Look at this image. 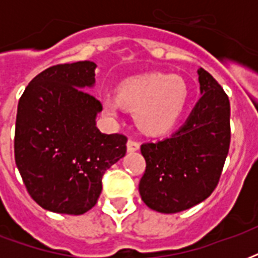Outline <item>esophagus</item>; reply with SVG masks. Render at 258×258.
<instances>
[{
    "mask_svg": "<svg viewBox=\"0 0 258 258\" xmlns=\"http://www.w3.org/2000/svg\"><path fill=\"white\" fill-rule=\"evenodd\" d=\"M139 149H141V145H139L138 142L131 141V139L127 142V151H128V153H135V151H138Z\"/></svg>",
    "mask_w": 258,
    "mask_h": 258,
    "instance_id": "34e87169",
    "label": "esophagus"
}]
</instances>
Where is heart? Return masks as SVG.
Returning a JSON list of instances; mask_svg holds the SVG:
<instances>
[{
	"label": "heart",
	"mask_w": 258,
	"mask_h": 258,
	"mask_svg": "<svg viewBox=\"0 0 258 258\" xmlns=\"http://www.w3.org/2000/svg\"><path fill=\"white\" fill-rule=\"evenodd\" d=\"M188 100V89L179 76L163 74L125 79L117 87V99L103 97V108L116 117L124 105L135 111L138 125L145 133L162 135L171 131L180 120Z\"/></svg>",
	"instance_id": "heart-1"
}]
</instances>
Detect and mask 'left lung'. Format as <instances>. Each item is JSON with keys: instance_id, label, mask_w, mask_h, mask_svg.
<instances>
[{"instance_id": "obj_1", "label": "left lung", "mask_w": 258, "mask_h": 258, "mask_svg": "<svg viewBox=\"0 0 258 258\" xmlns=\"http://www.w3.org/2000/svg\"><path fill=\"white\" fill-rule=\"evenodd\" d=\"M201 99L187 120L163 141L141 146L146 171L139 182L143 202L172 214L205 201L220 180L230 145V103L204 68L197 71Z\"/></svg>"}]
</instances>
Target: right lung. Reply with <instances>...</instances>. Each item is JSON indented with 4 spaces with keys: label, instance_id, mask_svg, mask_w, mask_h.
<instances>
[{
    "label": "right lung",
    "instance_id": "add662e5",
    "mask_svg": "<svg viewBox=\"0 0 258 258\" xmlns=\"http://www.w3.org/2000/svg\"><path fill=\"white\" fill-rule=\"evenodd\" d=\"M96 64L53 66L18 101L14 159L29 196L42 209L84 214L101 192L104 172L125 155L127 138L100 133V101L89 95Z\"/></svg>",
    "mask_w": 258,
    "mask_h": 258
}]
</instances>
